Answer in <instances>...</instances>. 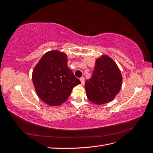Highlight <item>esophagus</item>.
<instances>
[{
	"label": "esophagus",
	"mask_w": 153,
	"mask_h": 153,
	"mask_svg": "<svg viewBox=\"0 0 153 153\" xmlns=\"http://www.w3.org/2000/svg\"><path fill=\"white\" fill-rule=\"evenodd\" d=\"M80 80L81 81V84L84 85V84H85V78H84V77H81L80 78Z\"/></svg>",
	"instance_id": "obj_1"
}]
</instances>
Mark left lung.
Returning a JSON list of instances; mask_svg holds the SVG:
<instances>
[{
  "label": "left lung",
  "mask_w": 153,
  "mask_h": 153,
  "mask_svg": "<svg viewBox=\"0 0 153 153\" xmlns=\"http://www.w3.org/2000/svg\"><path fill=\"white\" fill-rule=\"evenodd\" d=\"M123 78L117 64L107 55L96 60L91 78L85 83L87 96L101 105L112 101L121 89Z\"/></svg>",
  "instance_id": "1"
}]
</instances>
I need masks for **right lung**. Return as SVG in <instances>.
Wrapping results in <instances>:
<instances>
[{"instance_id": "add662e5", "label": "right lung", "mask_w": 153, "mask_h": 153, "mask_svg": "<svg viewBox=\"0 0 153 153\" xmlns=\"http://www.w3.org/2000/svg\"><path fill=\"white\" fill-rule=\"evenodd\" d=\"M65 53L57 50L46 53L32 73V81L39 98L49 105L66 101L73 89L80 84L67 65Z\"/></svg>"}]
</instances>
